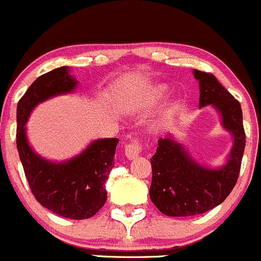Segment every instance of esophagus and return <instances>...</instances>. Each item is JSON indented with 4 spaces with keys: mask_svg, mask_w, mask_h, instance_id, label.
<instances>
[{
    "mask_svg": "<svg viewBox=\"0 0 261 261\" xmlns=\"http://www.w3.org/2000/svg\"><path fill=\"white\" fill-rule=\"evenodd\" d=\"M124 153L125 157L129 161L136 160L139 155V153H141V144H139L138 142H132V143L127 144V146L124 147Z\"/></svg>",
    "mask_w": 261,
    "mask_h": 261,
    "instance_id": "1",
    "label": "esophagus"
}]
</instances>
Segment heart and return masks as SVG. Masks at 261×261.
Wrapping results in <instances>:
<instances>
[{
	"instance_id": "1",
	"label": "heart",
	"mask_w": 261,
	"mask_h": 261,
	"mask_svg": "<svg viewBox=\"0 0 261 261\" xmlns=\"http://www.w3.org/2000/svg\"><path fill=\"white\" fill-rule=\"evenodd\" d=\"M167 93V87L158 85V87H154L152 88V89L147 90L146 93L134 94V95L127 96V98L122 101V106L123 108L127 109V111H137V109H141L143 108V107L150 106V104L161 100Z\"/></svg>"
}]
</instances>
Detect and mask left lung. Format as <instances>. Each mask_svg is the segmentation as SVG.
Wrapping results in <instances>:
<instances>
[{
	"label": "left lung",
	"mask_w": 261,
	"mask_h": 261,
	"mask_svg": "<svg viewBox=\"0 0 261 261\" xmlns=\"http://www.w3.org/2000/svg\"><path fill=\"white\" fill-rule=\"evenodd\" d=\"M193 76L200 85V108L211 106L216 109L222 128L232 136V147L225 165L211 168L193 160L173 134L158 141L150 158L149 197L158 210L172 217L203 214L225 201L238 181L245 149L240 103L212 74L195 69Z\"/></svg>",
	"instance_id": "1"
}]
</instances>
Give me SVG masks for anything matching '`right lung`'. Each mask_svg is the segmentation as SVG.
<instances>
[{"label":"right lung","mask_w":261,"mask_h":261,"mask_svg":"<svg viewBox=\"0 0 261 261\" xmlns=\"http://www.w3.org/2000/svg\"><path fill=\"white\" fill-rule=\"evenodd\" d=\"M76 87L77 80L68 66L37 77L17 104L16 143L25 176L39 203L59 216L84 220L94 216L106 203L108 196L104 184L114 167L119 139H96L75 157L56 162L37 154L26 134V123L35 107L54 96L70 94Z\"/></svg>","instance_id":"obj_1"}]
</instances>
